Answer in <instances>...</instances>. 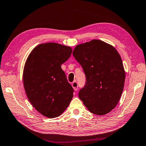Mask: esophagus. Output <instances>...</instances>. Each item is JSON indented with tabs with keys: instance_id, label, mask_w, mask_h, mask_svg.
<instances>
[{
	"instance_id": "34e87169",
	"label": "esophagus",
	"mask_w": 146,
	"mask_h": 146,
	"mask_svg": "<svg viewBox=\"0 0 146 146\" xmlns=\"http://www.w3.org/2000/svg\"><path fill=\"white\" fill-rule=\"evenodd\" d=\"M72 87L73 88V89L75 91H77L78 90V83L77 81H73L72 83Z\"/></svg>"
}]
</instances>
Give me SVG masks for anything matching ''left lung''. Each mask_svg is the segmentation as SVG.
Instances as JSON below:
<instances>
[{"instance_id": "8db88e82", "label": "left lung", "mask_w": 146, "mask_h": 146, "mask_svg": "<svg viewBox=\"0 0 146 146\" xmlns=\"http://www.w3.org/2000/svg\"><path fill=\"white\" fill-rule=\"evenodd\" d=\"M73 55L86 82L78 97L92 113L105 115L115 107L124 87L125 72L118 52L110 44L93 40L79 44Z\"/></svg>"}]
</instances>
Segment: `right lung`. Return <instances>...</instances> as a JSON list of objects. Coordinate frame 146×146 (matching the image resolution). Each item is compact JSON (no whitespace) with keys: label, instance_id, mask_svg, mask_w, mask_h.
<instances>
[{"label":"right lung","instance_id":"right-lung-1","mask_svg":"<svg viewBox=\"0 0 146 146\" xmlns=\"http://www.w3.org/2000/svg\"><path fill=\"white\" fill-rule=\"evenodd\" d=\"M72 48L56 43H41L32 50L23 70V85L32 105L43 115L58 117L69 106L73 89L61 65Z\"/></svg>","mask_w":146,"mask_h":146}]
</instances>
